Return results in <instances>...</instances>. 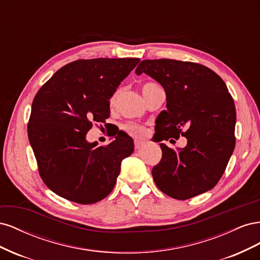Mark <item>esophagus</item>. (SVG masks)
I'll use <instances>...</instances> for the list:
<instances>
[{
	"label": "esophagus",
	"mask_w": 260,
	"mask_h": 260,
	"mask_svg": "<svg viewBox=\"0 0 260 260\" xmlns=\"http://www.w3.org/2000/svg\"><path fill=\"white\" fill-rule=\"evenodd\" d=\"M143 145H144V142H141V141H138V140L135 141V147H136V149L142 147Z\"/></svg>",
	"instance_id": "esophagus-1"
}]
</instances>
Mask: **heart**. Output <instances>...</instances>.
<instances>
[{
	"instance_id": "b5f03b06",
	"label": "heart",
	"mask_w": 260,
	"mask_h": 260,
	"mask_svg": "<svg viewBox=\"0 0 260 260\" xmlns=\"http://www.w3.org/2000/svg\"><path fill=\"white\" fill-rule=\"evenodd\" d=\"M154 85H155L154 83H145L142 86V92H145L146 90H148L149 88H152V86H154ZM119 93H120V90H116L112 94L111 99H109V104H111L112 106L115 105L118 96H119ZM122 129L127 133H129V135H131L133 137H137V138L143 137L145 135V132H146L145 128L143 127V125H141V124L136 123V122H127V123H124L122 125Z\"/></svg>"
}]
</instances>
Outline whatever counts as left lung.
Here are the masks:
<instances>
[{
    "mask_svg": "<svg viewBox=\"0 0 260 260\" xmlns=\"http://www.w3.org/2000/svg\"><path fill=\"white\" fill-rule=\"evenodd\" d=\"M146 74L166 92V111L157 117L161 140L186 138L183 148L160 143L161 159L153 168L155 184L176 200H187L214 187L235 146L234 102L215 72L192 61L145 59L136 74ZM160 121H158V119ZM156 128V127H155Z\"/></svg>",
    "mask_w": 260,
    "mask_h": 260,
    "instance_id": "8db88e82",
    "label": "left lung"
}]
</instances>
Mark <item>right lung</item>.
<instances>
[{"instance_id": "obj_1", "label": "right lung", "mask_w": 260, "mask_h": 260, "mask_svg": "<svg viewBox=\"0 0 260 260\" xmlns=\"http://www.w3.org/2000/svg\"><path fill=\"white\" fill-rule=\"evenodd\" d=\"M139 61L78 59L58 69L36 94L29 142L43 182L60 198L88 205L113 191L122 159L135 149L133 140L123 132L98 146L85 136L93 121L109 117V99Z\"/></svg>"}]
</instances>
